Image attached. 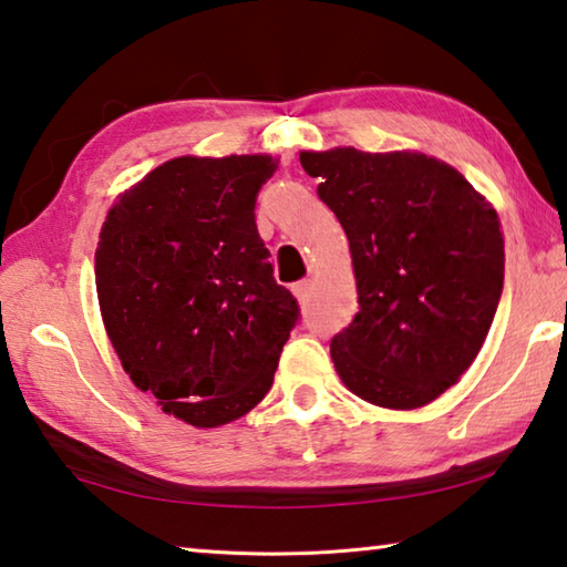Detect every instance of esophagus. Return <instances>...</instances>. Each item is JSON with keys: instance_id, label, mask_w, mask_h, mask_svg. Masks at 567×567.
I'll use <instances>...</instances> for the list:
<instances>
[{"instance_id": "1", "label": "esophagus", "mask_w": 567, "mask_h": 567, "mask_svg": "<svg viewBox=\"0 0 567 567\" xmlns=\"http://www.w3.org/2000/svg\"><path fill=\"white\" fill-rule=\"evenodd\" d=\"M310 290H312V280H300L297 285H292V292L297 300H300V305L307 302V297H310Z\"/></svg>"}]
</instances>
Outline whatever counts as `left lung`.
Here are the masks:
<instances>
[{
  "instance_id": "8db88e82",
  "label": "left lung",
  "mask_w": 567,
  "mask_h": 567,
  "mask_svg": "<svg viewBox=\"0 0 567 567\" xmlns=\"http://www.w3.org/2000/svg\"><path fill=\"white\" fill-rule=\"evenodd\" d=\"M318 195L348 235L360 312L330 354L344 388L417 410L473 364L503 292L495 207L455 167L415 150H305Z\"/></svg>"
}]
</instances>
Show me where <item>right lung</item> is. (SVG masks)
<instances>
[{"label": "right lung", "instance_id": "obj_1", "mask_svg": "<svg viewBox=\"0 0 567 567\" xmlns=\"http://www.w3.org/2000/svg\"><path fill=\"white\" fill-rule=\"evenodd\" d=\"M277 162L167 159L114 199L100 229L94 275L112 348L134 388L192 427L227 425L270 392L300 315L255 225Z\"/></svg>", "mask_w": 567, "mask_h": 567}]
</instances>
